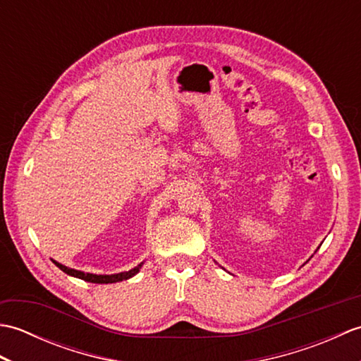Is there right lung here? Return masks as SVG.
<instances>
[{
	"label": "right lung",
	"instance_id": "add662e5",
	"mask_svg": "<svg viewBox=\"0 0 361 361\" xmlns=\"http://www.w3.org/2000/svg\"><path fill=\"white\" fill-rule=\"evenodd\" d=\"M52 262L56 264L63 273L70 274V276H74V278L83 279V281H87V282H93V283H113V282L130 279V278H133V276L137 271H140V268L142 267V264H140L137 267L132 268V270L122 271V273H118V274H93V273H83V271H79V270H74V268H68V267H65L62 264L56 262V260H52Z\"/></svg>",
	"mask_w": 361,
	"mask_h": 361
}]
</instances>
